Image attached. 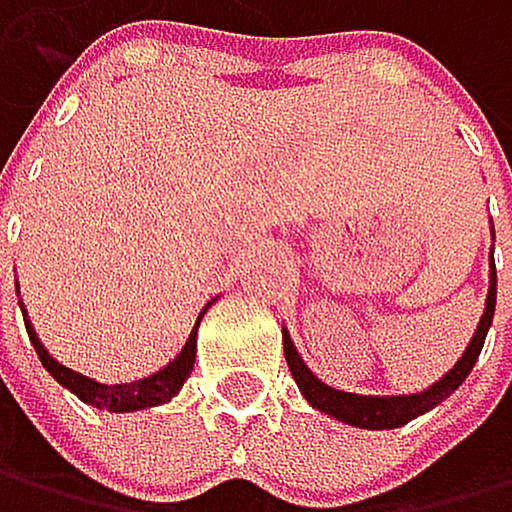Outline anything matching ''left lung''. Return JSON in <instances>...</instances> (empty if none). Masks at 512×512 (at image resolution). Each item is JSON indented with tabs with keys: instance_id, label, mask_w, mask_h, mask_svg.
<instances>
[{
	"instance_id": "8db88e82",
	"label": "left lung",
	"mask_w": 512,
	"mask_h": 512,
	"mask_svg": "<svg viewBox=\"0 0 512 512\" xmlns=\"http://www.w3.org/2000/svg\"><path fill=\"white\" fill-rule=\"evenodd\" d=\"M494 302H497V270L491 264V289H488V302H485V314L482 321H478V330L472 336V343L466 346L463 359H459L441 381L431 384L428 390L422 393H409V396H359V393H343V390H333L327 384H321L318 377L308 371V365L299 359V352H295L289 333H283V352H286V362H289V371L295 377V384L305 393V400L321 409L333 418H340L346 425H355V428H371V431H390V428H400L412 418H418L422 412L434 409L437 403H444L447 396L466 381L472 365L478 362V355H482V346H485V336H488V327H491V318H494Z\"/></svg>"
}]
</instances>
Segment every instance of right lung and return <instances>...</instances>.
Masks as SVG:
<instances>
[{
    "label": "right lung",
    "instance_id": "right-lung-1",
    "mask_svg": "<svg viewBox=\"0 0 512 512\" xmlns=\"http://www.w3.org/2000/svg\"><path fill=\"white\" fill-rule=\"evenodd\" d=\"M198 324H201V318H198ZM198 324H194L185 349L176 355V359H172L163 371L150 374V377H144V381H135V384H97L94 377H84L78 371L59 365L53 355L43 349V343L37 340V333H34V327H30V324H27V333H30V343H34L43 368L53 374L62 387H68L71 393H75L78 400H84L87 406H97V409H109V412H135V409H144V406L166 403L169 396H176L179 387L188 381V374L194 368V349H198V340H194V336H198Z\"/></svg>",
    "mask_w": 512,
    "mask_h": 512
}]
</instances>
